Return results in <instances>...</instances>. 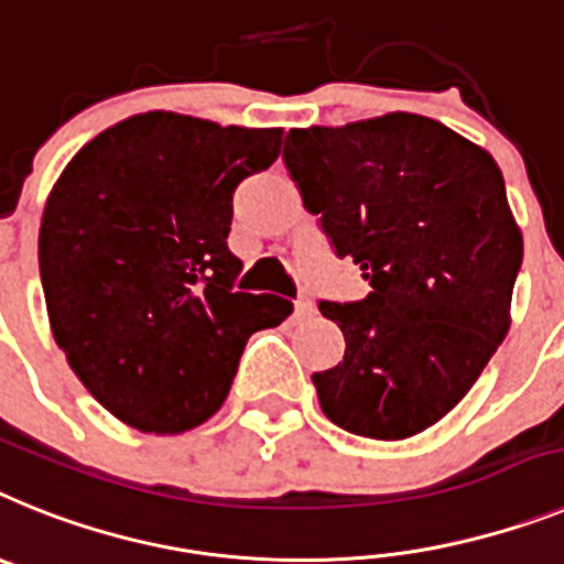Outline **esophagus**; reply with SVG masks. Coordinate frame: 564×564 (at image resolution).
Segmentation results:
<instances>
[{
    "mask_svg": "<svg viewBox=\"0 0 564 564\" xmlns=\"http://www.w3.org/2000/svg\"><path fill=\"white\" fill-rule=\"evenodd\" d=\"M295 315L297 317H310L312 315V301H310V297H297V301H295Z\"/></svg>",
    "mask_w": 564,
    "mask_h": 564,
    "instance_id": "obj_1",
    "label": "esophagus"
}]
</instances>
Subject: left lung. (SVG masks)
Listing matches in <instances>:
<instances>
[{
    "label": "left lung",
    "instance_id": "left-lung-1",
    "mask_svg": "<svg viewBox=\"0 0 564 564\" xmlns=\"http://www.w3.org/2000/svg\"><path fill=\"white\" fill-rule=\"evenodd\" d=\"M283 164L364 301H321L346 351L315 371L323 414L371 440L445 417L508 332L522 232L497 161L445 124L389 112L289 130Z\"/></svg>",
    "mask_w": 564,
    "mask_h": 564
}]
</instances>
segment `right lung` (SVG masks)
<instances>
[{"label": "right lung", "instance_id": "right-lung-1", "mask_svg": "<svg viewBox=\"0 0 564 564\" xmlns=\"http://www.w3.org/2000/svg\"><path fill=\"white\" fill-rule=\"evenodd\" d=\"M283 130L141 112L87 141L45 204L39 272L58 349L121 423L181 434L227 400L249 337L292 301L235 289L232 195Z\"/></svg>", "mask_w": 564, "mask_h": 564}]
</instances>
